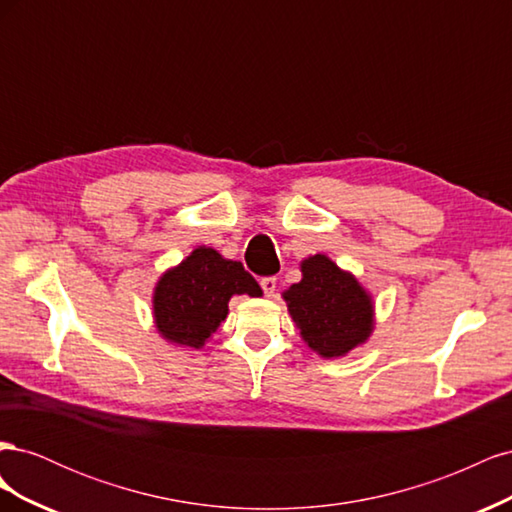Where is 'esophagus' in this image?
<instances>
[{"label": "esophagus", "mask_w": 512, "mask_h": 512, "mask_svg": "<svg viewBox=\"0 0 512 512\" xmlns=\"http://www.w3.org/2000/svg\"><path fill=\"white\" fill-rule=\"evenodd\" d=\"M260 286H262V290H265V294H267V297H273V292H275V286H277V282H275V277H262V280H260Z\"/></svg>", "instance_id": "34e87169"}]
</instances>
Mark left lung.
Segmentation results:
<instances>
[{"label": "left lung", "mask_w": 512, "mask_h": 512, "mask_svg": "<svg viewBox=\"0 0 512 512\" xmlns=\"http://www.w3.org/2000/svg\"><path fill=\"white\" fill-rule=\"evenodd\" d=\"M301 273L282 297L303 342L324 359L365 344L374 331V303L359 280L324 254L305 258Z\"/></svg>", "instance_id": "left-lung-1"}]
</instances>
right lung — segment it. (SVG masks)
Returning a JSON list of instances; mask_svg holds the SVG:
<instances>
[{
	"instance_id": "1",
	"label": "right lung",
	"mask_w": 512,
	"mask_h": 512,
	"mask_svg": "<svg viewBox=\"0 0 512 512\" xmlns=\"http://www.w3.org/2000/svg\"><path fill=\"white\" fill-rule=\"evenodd\" d=\"M232 294L262 297V290L241 262L200 245L158 280L153 290L156 329L170 344L203 348L226 320Z\"/></svg>"
}]
</instances>
